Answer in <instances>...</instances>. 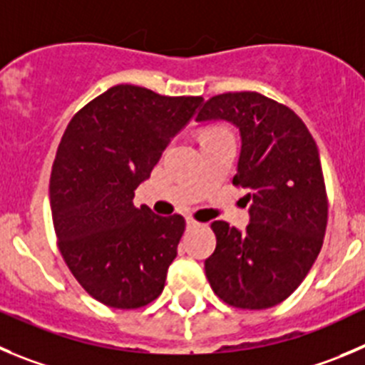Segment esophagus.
Here are the masks:
<instances>
[{"mask_svg":"<svg viewBox=\"0 0 365 365\" xmlns=\"http://www.w3.org/2000/svg\"><path fill=\"white\" fill-rule=\"evenodd\" d=\"M185 223L189 229H194V227H200V223L196 220H192V217H185Z\"/></svg>","mask_w":365,"mask_h":365,"instance_id":"obj_1","label":"esophagus"}]
</instances>
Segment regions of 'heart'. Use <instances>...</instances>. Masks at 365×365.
Instances as JSON below:
<instances>
[{"label":"heart","instance_id":"obj_1","mask_svg":"<svg viewBox=\"0 0 365 365\" xmlns=\"http://www.w3.org/2000/svg\"><path fill=\"white\" fill-rule=\"evenodd\" d=\"M214 131H223V129H210V131H207V133H214Z\"/></svg>","mask_w":365,"mask_h":365}]
</instances>
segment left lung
<instances>
[{
	"mask_svg": "<svg viewBox=\"0 0 365 365\" xmlns=\"http://www.w3.org/2000/svg\"><path fill=\"white\" fill-rule=\"evenodd\" d=\"M240 131L234 185L248 189L247 229L214 221L216 250L205 261L214 294L227 304L264 309L290 297L315 263L328 223L321 158L304 122L255 91L216 95L196 122Z\"/></svg>",
	"mask_w": 365,
	"mask_h": 365,
	"instance_id": "obj_1",
	"label": "left lung"
}]
</instances>
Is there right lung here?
Listing matches in <instances>:
<instances>
[{"label":"right lung","mask_w":365,"mask_h":365,"mask_svg":"<svg viewBox=\"0 0 365 365\" xmlns=\"http://www.w3.org/2000/svg\"><path fill=\"white\" fill-rule=\"evenodd\" d=\"M202 102L118 84L84 106L61 138L53 229L71 274L102 304L140 308L162 294L185 220L138 209L133 198Z\"/></svg>","instance_id":"obj_1"}]
</instances>
